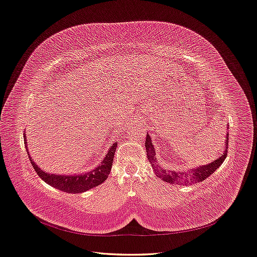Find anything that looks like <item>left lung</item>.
<instances>
[{
  "label": "left lung",
  "instance_id": "1",
  "mask_svg": "<svg viewBox=\"0 0 257 257\" xmlns=\"http://www.w3.org/2000/svg\"><path fill=\"white\" fill-rule=\"evenodd\" d=\"M229 134H227L226 142H225V148L224 153L222 156H220L218 159L213 160L212 163L206 165V166H200L194 170H188L187 172H175V171H169L166 169H163L160 167L159 163L155 157V148L152 144L151 138L149 134H147L146 137V150H147V157L149 159L150 164L153 167V170L158 178H161L164 181L172 183V184H191V183H198L205 180L207 177L217 170L227 157V149H228V138Z\"/></svg>",
  "mask_w": 257,
  "mask_h": 257
}]
</instances>
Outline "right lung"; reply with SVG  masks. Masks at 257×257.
Segmentation results:
<instances>
[{
  "label": "right lung",
  "mask_w": 257,
  "mask_h": 257,
  "mask_svg": "<svg viewBox=\"0 0 257 257\" xmlns=\"http://www.w3.org/2000/svg\"><path fill=\"white\" fill-rule=\"evenodd\" d=\"M25 145L26 144V136H25ZM116 145L114 143L110 148L109 151L105 155V158L102 160V163L96 167V169L91 170L90 172L83 173V174H77V175H55L46 173L43 170H40L38 166L32 160L29 154V159L31 164L37 173L38 176L42 178L46 183L49 185L58 188L59 191L69 193V194H79L84 193L90 188L98 186L99 184L103 183L109 175L112 167V160L114 157V153L116 151ZM28 150V148H27Z\"/></svg>",
  "instance_id": "right-lung-1"
}]
</instances>
